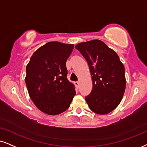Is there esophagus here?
Wrapping results in <instances>:
<instances>
[{"label":"esophagus","mask_w":147,"mask_h":147,"mask_svg":"<svg viewBox=\"0 0 147 147\" xmlns=\"http://www.w3.org/2000/svg\"><path fill=\"white\" fill-rule=\"evenodd\" d=\"M79 82H78V81H76V82H75V85H76V87H79Z\"/></svg>","instance_id":"obj_1"}]
</instances>
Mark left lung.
Wrapping results in <instances>:
<instances>
[{"label":"left lung","mask_w":147,"mask_h":147,"mask_svg":"<svg viewBox=\"0 0 147 147\" xmlns=\"http://www.w3.org/2000/svg\"><path fill=\"white\" fill-rule=\"evenodd\" d=\"M90 68L93 88L85 98L93 112L106 115L116 109L125 90V68L114 50L102 40L80 42L75 46Z\"/></svg>","instance_id":"obj_1"}]
</instances>
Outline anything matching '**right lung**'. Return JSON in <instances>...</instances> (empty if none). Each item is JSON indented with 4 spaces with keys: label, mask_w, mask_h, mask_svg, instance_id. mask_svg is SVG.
I'll return each instance as SVG.
<instances>
[{
    "label": "right lung",
    "mask_w": 147,
    "mask_h": 147,
    "mask_svg": "<svg viewBox=\"0 0 147 147\" xmlns=\"http://www.w3.org/2000/svg\"><path fill=\"white\" fill-rule=\"evenodd\" d=\"M74 45L49 42L33 53L26 66L25 81L31 100L40 111L56 115L69 108L75 85L67 79L66 63Z\"/></svg>",
    "instance_id": "obj_1"
}]
</instances>
